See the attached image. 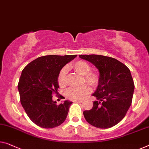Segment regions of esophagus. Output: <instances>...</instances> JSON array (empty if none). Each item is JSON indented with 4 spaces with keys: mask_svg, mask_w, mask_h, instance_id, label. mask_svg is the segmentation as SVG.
<instances>
[{
    "mask_svg": "<svg viewBox=\"0 0 149 149\" xmlns=\"http://www.w3.org/2000/svg\"><path fill=\"white\" fill-rule=\"evenodd\" d=\"M74 102H83V100H74Z\"/></svg>",
    "mask_w": 149,
    "mask_h": 149,
    "instance_id": "esophagus-1",
    "label": "esophagus"
}]
</instances>
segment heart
<instances>
[{
  "mask_svg": "<svg viewBox=\"0 0 149 149\" xmlns=\"http://www.w3.org/2000/svg\"><path fill=\"white\" fill-rule=\"evenodd\" d=\"M72 68L77 74L84 75V82L86 81L93 87L98 85L100 81V77L97 72L91 71V65L85 61H77L72 65ZM68 68L64 67L61 69L57 77L59 86L61 88L66 86L68 84ZM92 92V88L88 84L77 88H70L65 92V96L71 100L83 99L86 95Z\"/></svg>",
  "mask_w": 149,
  "mask_h": 149,
  "instance_id": "heart-1",
  "label": "heart"
}]
</instances>
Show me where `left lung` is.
<instances>
[{"label":"left lung","instance_id":"8db88e82","mask_svg":"<svg viewBox=\"0 0 149 149\" xmlns=\"http://www.w3.org/2000/svg\"><path fill=\"white\" fill-rule=\"evenodd\" d=\"M98 69L100 81L93 96L90 110L84 111L86 121L99 128H108L123 120L132 104L134 84L130 70L124 63L110 57L80 55Z\"/></svg>","mask_w":149,"mask_h":149}]
</instances>
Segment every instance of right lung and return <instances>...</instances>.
<instances>
[{"mask_svg":"<svg viewBox=\"0 0 149 149\" xmlns=\"http://www.w3.org/2000/svg\"><path fill=\"white\" fill-rule=\"evenodd\" d=\"M77 55H45L31 62L22 71L18 90L20 100L33 123L44 128L57 127L67 118L72 102L57 105L52 96L58 95L60 70ZM62 98L65 97L62 96Z\"/></svg>","mask_w":149,"mask_h":149,"instance_id":"obj_1","label":"right lung"}]
</instances>
